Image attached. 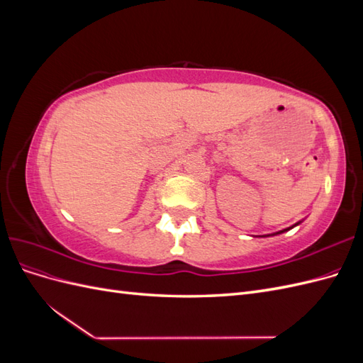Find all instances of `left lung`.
<instances>
[{
	"instance_id": "left-lung-1",
	"label": "left lung",
	"mask_w": 363,
	"mask_h": 363,
	"mask_svg": "<svg viewBox=\"0 0 363 363\" xmlns=\"http://www.w3.org/2000/svg\"><path fill=\"white\" fill-rule=\"evenodd\" d=\"M303 221H298L296 224H294V225H291V227H288V228H283V230H280V232H276V233H271V235H265V236H262V238H268V236H276V235H281V233H284V232H288V230H291V228H294L295 225H298V224H301Z\"/></svg>"
}]
</instances>
